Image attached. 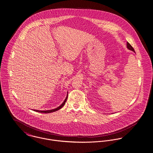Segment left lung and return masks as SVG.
Returning <instances> with one entry per match:
<instances>
[{"label":"left lung","instance_id":"8db88e82","mask_svg":"<svg viewBox=\"0 0 153 153\" xmlns=\"http://www.w3.org/2000/svg\"><path fill=\"white\" fill-rule=\"evenodd\" d=\"M127 48L128 49V50H131V51H134V52H135L134 51V48H133V47L127 42Z\"/></svg>","mask_w":153,"mask_h":153}]
</instances>
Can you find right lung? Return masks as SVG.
Listing matches in <instances>:
<instances>
[{"mask_svg": "<svg viewBox=\"0 0 153 153\" xmlns=\"http://www.w3.org/2000/svg\"><path fill=\"white\" fill-rule=\"evenodd\" d=\"M67 97H68V95L67 96V97L65 98V99L64 100V102L59 106H58V108H56L54 109H52V110H48V111H38V110H34V111H38V112H40V113H51V112H54V111H57L58 110H59L61 108H62L63 107V106L65 105L66 101H67Z\"/></svg>", "mask_w": 153, "mask_h": 153, "instance_id": "right-lung-1", "label": "right lung"}]
</instances>
